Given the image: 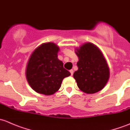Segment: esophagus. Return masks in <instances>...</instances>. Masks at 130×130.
<instances>
[{"mask_svg":"<svg viewBox=\"0 0 130 130\" xmlns=\"http://www.w3.org/2000/svg\"><path fill=\"white\" fill-rule=\"evenodd\" d=\"M69 71H70L71 74V76H73V73H74V71H73V69H71V70Z\"/></svg>","mask_w":130,"mask_h":130,"instance_id":"34e87169","label":"esophagus"}]
</instances>
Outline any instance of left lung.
I'll return each instance as SVG.
<instances>
[{
	"instance_id": "obj_1",
	"label": "left lung",
	"mask_w": 130,
	"mask_h": 130,
	"mask_svg": "<svg viewBox=\"0 0 130 130\" xmlns=\"http://www.w3.org/2000/svg\"><path fill=\"white\" fill-rule=\"evenodd\" d=\"M75 53L79 59L78 69L73 77L78 88L87 94L103 89L109 78V69L100 49L91 42H86L76 48Z\"/></svg>"
}]
</instances>
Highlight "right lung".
Here are the masks:
<instances>
[{"label": "right lung", "instance_id": "1", "mask_svg": "<svg viewBox=\"0 0 130 130\" xmlns=\"http://www.w3.org/2000/svg\"><path fill=\"white\" fill-rule=\"evenodd\" d=\"M59 51L54 42H46L37 47L29 57L25 76L37 93L48 96L54 94L61 88L63 79L71 75L57 58Z\"/></svg>", "mask_w": 130, "mask_h": 130}]
</instances>
